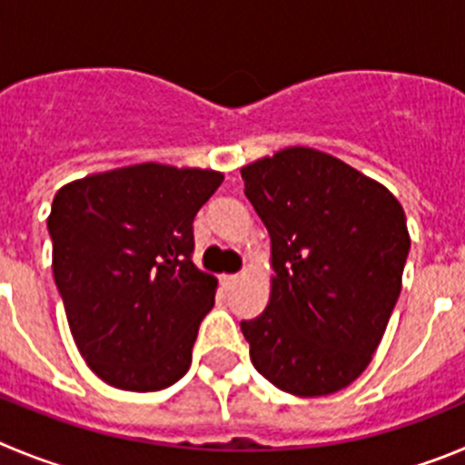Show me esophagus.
Here are the masks:
<instances>
[{
	"mask_svg": "<svg viewBox=\"0 0 465 465\" xmlns=\"http://www.w3.org/2000/svg\"><path fill=\"white\" fill-rule=\"evenodd\" d=\"M236 280H238V275L236 273H229V275H223V278H220V282H223V287H233V284H236Z\"/></svg>",
	"mask_w": 465,
	"mask_h": 465,
	"instance_id": "34e87169",
	"label": "esophagus"
}]
</instances>
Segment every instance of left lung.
<instances>
[{
  "instance_id": "1",
  "label": "left lung",
  "mask_w": 465,
  "mask_h": 465,
  "mask_svg": "<svg viewBox=\"0 0 465 465\" xmlns=\"http://www.w3.org/2000/svg\"><path fill=\"white\" fill-rule=\"evenodd\" d=\"M245 196L271 236L273 290L242 320L250 359L287 394L326 396L363 373L401 294L410 252L396 196L312 148L242 166Z\"/></svg>"
}]
</instances>
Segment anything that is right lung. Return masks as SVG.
<instances>
[{
  "mask_svg": "<svg viewBox=\"0 0 465 465\" xmlns=\"http://www.w3.org/2000/svg\"><path fill=\"white\" fill-rule=\"evenodd\" d=\"M223 181L150 162L87 175L53 199V273L71 336L111 387L160 391L187 373L217 287L192 262V223Z\"/></svg>",
  "mask_w": 465,
  "mask_h": 465,
  "instance_id": "obj_1",
  "label": "right lung"
}]
</instances>
